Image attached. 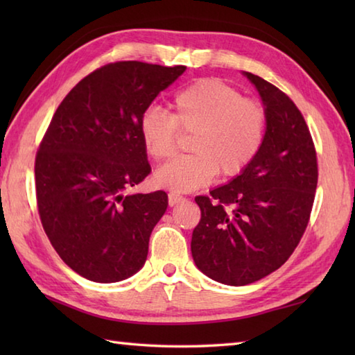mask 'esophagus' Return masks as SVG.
Instances as JSON below:
<instances>
[{
  "label": "esophagus",
  "mask_w": 355,
  "mask_h": 355,
  "mask_svg": "<svg viewBox=\"0 0 355 355\" xmlns=\"http://www.w3.org/2000/svg\"><path fill=\"white\" fill-rule=\"evenodd\" d=\"M183 200H184L183 195H180L177 192H169V195H168L169 206H175V205H178V202H182Z\"/></svg>",
  "instance_id": "1"
}]
</instances>
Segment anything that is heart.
I'll return each mask as SVG.
<instances>
[{
    "label": "heart",
    "mask_w": 355,
    "mask_h": 355,
    "mask_svg": "<svg viewBox=\"0 0 355 355\" xmlns=\"http://www.w3.org/2000/svg\"><path fill=\"white\" fill-rule=\"evenodd\" d=\"M139 130L153 160L173 153L178 131L193 134V154L172 158L155 172L158 186L191 192L210 183L218 171L235 177L252 164L266 140L267 112L223 80L201 79L173 96L171 114L157 108L143 112Z\"/></svg>",
    "instance_id": "b5f03b06"
}]
</instances>
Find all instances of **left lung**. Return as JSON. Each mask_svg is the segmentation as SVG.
<instances>
[{"label":"left lung","mask_w":355,"mask_h":355,"mask_svg":"<svg viewBox=\"0 0 355 355\" xmlns=\"http://www.w3.org/2000/svg\"><path fill=\"white\" fill-rule=\"evenodd\" d=\"M244 74L266 107V140L244 172L195 198L201 220L191 243L202 273L235 286L259 281L290 258L310 221L319 177L302 112L273 84Z\"/></svg>","instance_id":"8db88e82"}]
</instances>
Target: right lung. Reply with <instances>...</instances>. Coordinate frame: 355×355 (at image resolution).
I'll return each mask as SVG.
<instances>
[{
  "instance_id": "add662e5",
  "label": "right lung",
  "mask_w": 355,
  "mask_h": 355,
  "mask_svg": "<svg viewBox=\"0 0 355 355\" xmlns=\"http://www.w3.org/2000/svg\"><path fill=\"white\" fill-rule=\"evenodd\" d=\"M184 71L139 61L103 65L65 96L44 134L35 160L37 212L56 253L89 281H123L146 261L168 195L125 192L150 172L143 112Z\"/></svg>"
}]
</instances>
